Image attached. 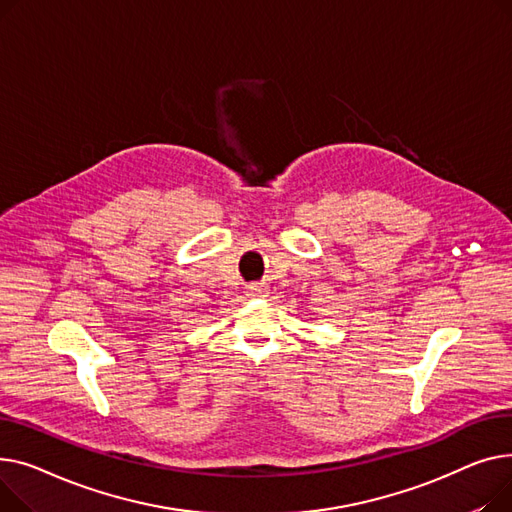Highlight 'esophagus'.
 <instances>
[{"label":"esophagus","mask_w":512,"mask_h":512,"mask_svg":"<svg viewBox=\"0 0 512 512\" xmlns=\"http://www.w3.org/2000/svg\"><path fill=\"white\" fill-rule=\"evenodd\" d=\"M266 293H268V289L264 285H258V283L248 285V295H252V297H266Z\"/></svg>","instance_id":"34e87169"}]
</instances>
